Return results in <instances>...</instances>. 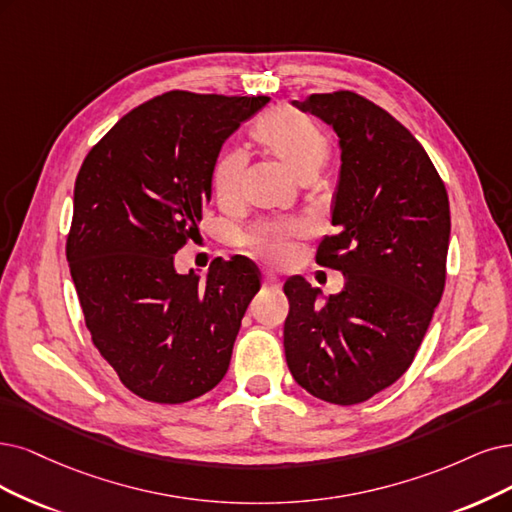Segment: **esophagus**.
Masks as SVG:
<instances>
[{
	"mask_svg": "<svg viewBox=\"0 0 512 512\" xmlns=\"http://www.w3.org/2000/svg\"><path fill=\"white\" fill-rule=\"evenodd\" d=\"M263 287H268V289H280V280H278L276 276H272V274H266V276H263Z\"/></svg>",
	"mask_w": 512,
	"mask_h": 512,
	"instance_id": "obj_1",
	"label": "esophagus"
}]
</instances>
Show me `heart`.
Wrapping results in <instances>:
<instances>
[{
	"mask_svg": "<svg viewBox=\"0 0 512 512\" xmlns=\"http://www.w3.org/2000/svg\"><path fill=\"white\" fill-rule=\"evenodd\" d=\"M253 139L285 166L297 179L316 177L329 158V139L306 113L293 107H280L263 116L253 126ZM246 158L240 149L223 151L213 166V192L223 206H232L240 196ZM306 225H261L249 236L253 249L270 259L287 257L293 238L304 234Z\"/></svg>",
	"mask_w": 512,
	"mask_h": 512,
	"instance_id": "obj_1",
	"label": "heart"
}]
</instances>
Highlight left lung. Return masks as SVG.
<instances>
[{
  "instance_id": "obj_1",
  "label": "left lung",
  "mask_w": 512,
  "mask_h": 512,
  "mask_svg": "<svg viewBox=\"0 0 512 512\" xmlns=\"http://www.w3.org/2000/svg\"><path fill=\"white\" fill-rule=\"evenodd\" d=\"M293 105L339 137L337 234L320 242L316 263L346 285L316 304L320 289L306 278L285 282V356L316 399L356 405L399 380L422 344L445 289L449 198L420 141L361 94H310Z\"/></svg>"
}]
</instances>
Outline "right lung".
Here are the masks:
<instances>
[{"instance_id": "right-lung-1", "label": "right lung", "mask_w": 512, "mask_h": 512, "mask_svg": "<svg viewBox=\"0 0 512 512\" xmlns=\"http://www.w3.org/2000/svg\"><path fill=\"white\" fill-rule=\"evenodd\" d=\"M268 97L170 90L94 145L73 189L67 261L92 344L145 401L213 390L261 287L251 259H215L204 280L175 270L198 236L225 139Z\"/></svg>"}]
</instances>
